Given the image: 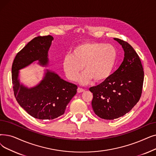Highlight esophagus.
Masks as SVG:
<instances>
[{"instance_id": "obj_1", "label": "esophagus", "mask_w": 156, "mask_h": 156, "mask_svg": "<svg viewBox=\"0 0 156 156\" xmlns=\"http://www.w3.org/2000/svg\"><path fill=\"white\" fill-rule=\"evenodd\" d=\"M84 91H85L84 89H82V88H80V87H78V89H77V92H78V93H82V92H84Z\"/></svg>"}]
</instances>
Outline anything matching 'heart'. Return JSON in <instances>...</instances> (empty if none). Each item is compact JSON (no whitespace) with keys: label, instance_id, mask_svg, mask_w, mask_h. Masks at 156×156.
<instances>
[{"label":"heart","instance_id":"b5f03b06","mask_svg":"<svg viewBox=\"0 0 156 156\" xmlns=\"http://www.w3.org/2000/svg\"><path fill=\"white\" fill-rule=\"evenodd\" d=\"M117 57V50L112 44L84 42L74 47L71 54L64 57L62 68L67 78L74 81L84 66L85 71L78 78L80 83H87L92 79L96 82H102L111 75Z\"/></svg>","mask_w":156,"mask_h":156}]
</instances>
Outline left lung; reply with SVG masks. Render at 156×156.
I'll list each match as a JSON object with an SVG mask.
<instances>
[{"label":"left lung","mask_w":156,"mask_h":156,"mask_svg":"<svg viewBox=\"0 0 156 156\" xmlns=\"http://www.w3.org/2000/svg\"><path fill=\"white\" fill-rule=\"evenodd\" d=\"M114 40L124 51L123 62L107 80L89 89L94 113L106 120L118 119L132 110L141 97L144 80L143 66L134 48L123 40Z\"/></svg>","instance_id":"obj_1"}]
</instances>
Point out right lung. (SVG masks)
Here are the masks:
<instances>
[{"instance_id":"right-lung-1","label":"right lung","mask_w":156,"mask_h":156,"mask_svg":"<svg viewBox=\"0 0 156 156\" xmlns=\"http://www.w3.org/2000/svg\"><path fill=\"white\" fill-rule=\"evenodd\" d=\"M53 40L50 35L34 38L17 53L12 65V83L17 102L30 115L40 120H50L63 115L77 92L76 85L48 69L34 87L29 88L20 82V69L36 61L43 67L48 66V51Z\"/></svg>"}]
</instances>
